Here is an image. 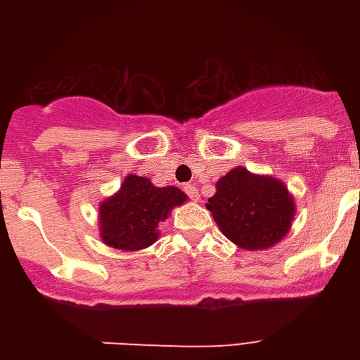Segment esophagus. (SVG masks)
Returning <instances> with one entry per match:
<instances>
[{
  "label": "esophagus",
  "mask_w": 360,
  "mask_h": 360,
  "mask_svg": "<svg viewBox=\"0 0 360 360\" xmlns=\"http://www.w3.org/2000/svg\"><path fill=\"white\" fill-rule=\"evenodd\" d=\"M184 191H186V195L189 196L191 200H198V191H196V187L193 186V184H186V186H184Z\"/></svg>",
  "instance_id": "1"
}]
</instances>
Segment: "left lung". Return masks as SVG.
I'll use <instances>...</instances> for the list:
<instances>
[{
    "instance_id": "1",
    "label": "left lung",
    "mask_w": 360,
    "mask_h": 360,
    "mask_svg": "<svg viewBox=\"0 0 360 360\" xmlns=\"http://www.w3.org/2000/svg\"><path fill=\"white\" fill-rule=\"evenodd\" d=\"M207 209L225 236L241 249H269L290 229L294 200L283 182L257 176L245 167L229 171L216 184Z\"/></svg>"
}]
</instances>
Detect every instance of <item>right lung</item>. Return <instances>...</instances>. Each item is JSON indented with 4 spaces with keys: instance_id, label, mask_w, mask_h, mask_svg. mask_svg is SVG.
Returning <instances> with one entry per match:
<instances>
[{
    "instance_id": "obj_1",
    "label": "right lung",
    "mask_w": 360,
    "mask_h": 360,
    "mask_svg": "<svg viewBox=\"0 0 360 360\" xmlns=\"http://www.w3.org/2000/svg\"><path fill=\"white\" fill-rule=\"evenodd\" d=\"M187 200L178 187H155L148 178L129 174L115 196L101 205V238L120 250H141L155 243L158 224Z\"/></svg>"
}]
</instances>
